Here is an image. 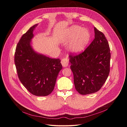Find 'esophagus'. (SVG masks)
Wrapping results in <instances>:
<instances>
[{
    "instance_id": "34e87169",
    "label": "esophagus",
    "mask_w": 127,
    "mask_h": 127,
    "mask_svg": "<svg viewBox=\"0 0 127 127\" xmlns=\"http://www.w3.org/2000/svg\"><path fill=\"white\" fill-rule=\"evenodd\" d=\"M61 64H62L63 67H66L68 65V60L67 58L63 59L61 61Z\"/></svg>"
}]
</instances>
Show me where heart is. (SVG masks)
Returning a JSON list of instances; mask_svg holds the SVG:
<instances>
[{
  "label": "heart",
  "instance_id": "b5f03b06",
  "mask_svg": "<svg viewBox=\"0 0 127 127\" xmlns=\"http://www.w3.org/2000/svg\"><path fill=\"white\" fill-rule=\"evenodd\" d=\"M91 35L87 28L79 25H73L64 32L61 37L63 43L71 42L69 50L75 54L82 52L88 44Z\"/></svg>",
  "mask_w": 127,
  "mask_h": 127
}]
</instances>
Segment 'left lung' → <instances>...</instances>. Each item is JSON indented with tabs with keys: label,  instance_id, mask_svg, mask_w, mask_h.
Instances as JSON below:
<instances>
[{
	"label": "left lung",
	"instance_id": "left-lung-1",
	"mask_svg": "<svg viewBox=\"0 0 127 127\" xmlns=\"http://www.w3.org/2000/svg\"><path fill=\"white\" fill-rule=\"evenodd\" d=\"M95 39L82 53L69 56L75 89L81 95L96 92L110 72L111 53L104 35L95 27Z\"/></svg>",
	"mask_w": 127,
	"mask_h": 127
}]
</instances>
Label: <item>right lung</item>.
Here are the masks:
<instances>
[{
	"label": "right lung",
	"instance_id": "obj_1",
	"mask_svg": "<svg viewBox=\"0 0 127 127\" xmlns=\"http://www.w3.org/2000/svg\"><path fill=\"white\" fill-rule=\"evenodd\" d=\"M37 25L31 27L22 36L16 46L14 61L22 84L32 95L44 96L54 90L62 65L60 59L50 58L33 50L31 41Z\"/></svg>",
	"mask_w": 127,
	"mask_h": 127
}]
</instances>
